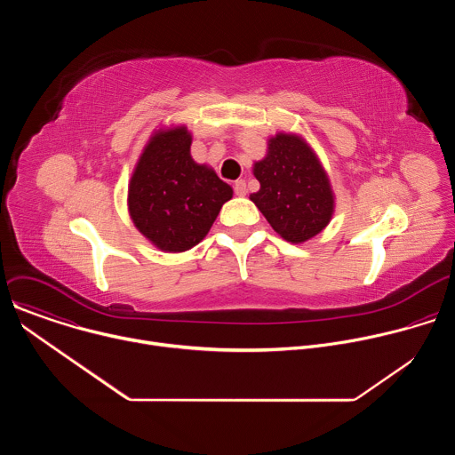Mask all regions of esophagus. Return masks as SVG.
I'll list each match as a JSON object with an SVG mask.
<instances>
[{
    "mask_svg": "<svg viewBox=\"0 0 455 455\" xmlns=\"http://www.w3.org/2000/svg\"><path fill=\"white\" fill-rule=\"evenodd\" d=\"M234 192H235V196H246V192H248L246 181L244 180H237L235 185H234Z\"/></svg>",
    "mask_w": 455,
    "mask_h": 455,
    "instance_id": "1",
    "label": "esophagus"
}]
</instances>
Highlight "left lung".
I'll list each match as a JSON object with an SVG mask.
<instances>
[{"mask_svg": "<svg viewBox=\"0 0 455 455\" xmlns=\"http://www.w3.org/2000/svg\"><path fill=\"white\" fill-rule=\"evenodd\" d=\"M267 155L251 165L261 188L250 200L288 243L300 244L326 228L335 214V192L318 155L299 133L279 132Z\"/></svg>", "mask_w": 455, "mask_h": 455, "instance_id": "obj_1", "label": "left lung"}]
</instances>
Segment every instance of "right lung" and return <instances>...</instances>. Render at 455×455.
I'll return each mask as SVG.
<instances>
[{
	"instance_id": "add662e5",
	"label": "right lung",
	"mask_w": 455,
	"mask_h": 455,
	"mask_svg": "<svg viewBox=\"0 0 455 455\" xmlns=\"http://www.w3.org/2000/svg\"><path fill=\"white\" fill-rule=\"evenodd\" d=\"M185 124L155 129L127 185V211L137 230L158 250L187 251L205 239L232 187L190 156Z\"/></svg>"
}]
</instances>
